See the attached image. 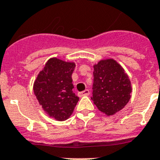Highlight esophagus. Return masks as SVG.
<instances>
[{"label": "esophagus", "instance_id": "obj_1", "mask_svg": "<svg viewBox=\"0 0 160 160\" xmlns=\"http://www.w3.org/2000/svg\"><path fill=\"white\" fill-rule=\"evenodd\" d=\"M90 93V91L88 89H85L84 90V91L80 92H79V96L80 97H83V96H88L89 95Z\"/></svg>", "mask_w": 160, "mask_h": 160}]
</instances>
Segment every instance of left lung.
<instances>
[{"label":"left lung","instance_id":"left-lung-1","mask_svg":"<svg viewBox=\"0 0 160 160\" xmlns=\"http://www.w3.org/2000/svg\"><path fill=\"white\" fill-rule=\"evenodd\" d=\"M93 68L91 99L102 113L113 115L123 109L130 99L131 85L128 76L111 59L100 61Z\"/></svg>","mask_w":160,"mask_h":160}]
</instances>
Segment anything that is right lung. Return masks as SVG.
<instances>
[{
  "instance_id": "1",
  "label": "right lung",
  "mask_w": 160,
  "mask_h": 160,
  "mask_svg": "<svg viewBox=\"0 0 160 160\" xmlns=\"http://www.w3.org/2000/svg\"><path fill=\"white\" fill-rule=\"evenodd\" d=\"M75 67L74 63L50 59L34 82L36 98L46 113L57 121L68 118L79 101L72 90V75Z\"/></svg>"
}]
</instances>
